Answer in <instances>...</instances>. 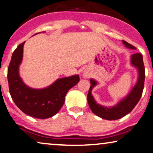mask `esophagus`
<instances>
[{
	"label": "esophagus",
	"instance_id": "34e87169",
	"mask_svg": "<svg viewBox=\"0 0 153 153\" xmlns=\"http://www.w3.org/2000/svg\"><path fill=\"white\" fill-rule=\"evenodd\" d=\"M89 73L87 72V71H84L82 73V76L84 77V78H87V77H89Z\"/></svg>",
	"mask_w": 153,
	"mask_h": 153
}]
</instances>
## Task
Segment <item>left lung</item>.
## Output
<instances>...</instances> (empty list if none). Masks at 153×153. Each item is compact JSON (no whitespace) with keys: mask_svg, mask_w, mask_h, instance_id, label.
<instances>
[{"mask_svg":"<svg viewBox=\"0 0 153 153\" xmlns=\"http://www.w3.org/2000/svg\"><path fill=\"white\" fill-rule=\"evenodd\" d=\"M123 43L127 48L131 50L136 49L135 47L128 43L125 40H123ZM130 63L132 66L135 67L137 69V81L129 94L113 106H104L97 102L91 94V91L94 87L98 85V82L93 78L90 79L91 86L87 94V101L91 111L98 117L108 120H118L129 113L139 101L143 93L144 80H145V68H144L142 54L140 53L132 54L130 58Z\"/></svg>","mask_w":153,"mask_h":153,"instance_id":"left-lung-1","label":"left lung"}]
</instances>
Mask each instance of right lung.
I'll return each mask as SVG.
<instances>
[{"label": "right lung", "instance_id": "add662e5", "mask_svg": "<svg viewBox=\"0 0 153 153\" xmlns=\"http://www.w3.org/2000/svg\"><path fill=\"white\" fill-rule=\"evenodd\" d=\"M25 42L18 45L12 55L7 69L10 94L16 105L26 115L46 119L59 111L65 97L71 88L80 81L78 75L59 78L52 85L42 89H34L26 85L19 75V66L23 59Z\"/></svg>", "mask_w": 153, "mask_h": 153}]
</instances>
